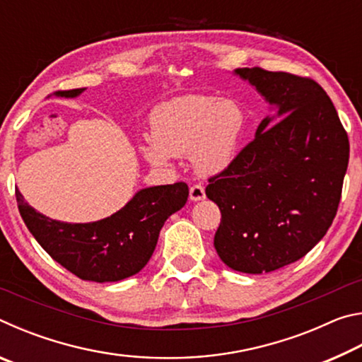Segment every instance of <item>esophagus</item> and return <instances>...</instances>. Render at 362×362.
<instances>
[{"mask_svg": "<svg viewBox=\"0 0 362 362\" xmlns=\"http://www.w3.org/2000/svg\"><path fill=\"white\" fill-rule=\"evenodd\" d=\"M204 198H206V192H204V187L201 185V183H196V185L189 187V199L199 201Z\"/></svg>", "mask_w": 362, "mask_h": 362, "instance_id": "34e87169", "label": "esophagus"}]
</instances>
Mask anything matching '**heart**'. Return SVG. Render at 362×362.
I'll list each match as a JSON object with an SVG mask.
<instances>
[{"mask_svg": "<svg viewBox=\"0 0 362 362\" xmlns=\"http://www.w3.org/2000/svg\"><path fill=\"white\" fill-rule=\"evenodd\" d=\"M244 129L246 115L236 102L188 95L156 110L151 118L153 139L142 145V153L151 164L189 155L196 173L214 175L236 158Z\"/></svg>", "mask_w": 362, "mask_h": 362, "instance_id": "1", "label": "heart"}]
</instances>
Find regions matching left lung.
Here are the masks:
<instances>
[{
  "label": "left lung",
  "mask_w": 362,
  "mask_h": 362,
  "mask_svg": "<svg viewBox=\"0 0 362 362\" xmlns=\"http://www.w3.org/2000/svg\"><path fill=\"white\" fill-rule=\"evenodd\" d=\"M236 75L278 113L211 177L206 196L222 212L214 236L220 259L236 272L260 274L302 259L326 235L339 209L350 142L315 79L260 66Z\"/></svg>",
  "instance_id": "left-lung-1"
}]
</instances>
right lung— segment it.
I'll list each match as a JSON object with an SVG mask.
<instances>
[{
	"label": "right lung",
	"instance_id": "right-lung-1",
	"mask_svg": "<svg viewBox=\"0 0 362 362\" xmlns=\"http://www.w3.org/2000/svg\"><path fill=\"white\" fill-rule=\"evenodd\" d=\"M83 90L59 94L76 97ZM187 198L185 182L151 187L140 189L121 211L99 222L66 223L35 211L16 188L21 216L40 246L79 279L95 283L139 273L150 260L164 222L185 206Z\"/></svg>",
	"mask_w": 362,
	"mask_h": 362
}]
</instances>
